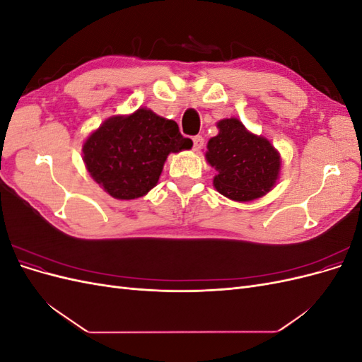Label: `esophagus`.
Masks as SVG:
<instances>
[{
  "instance_id": "1",
  "label": "esophagus",
  "mask_w": 362,
  "mask_h": 362,
  "mask_svg": "<svg viewBox=\"0 0 362 362\" xmlns=\"http://www.w3.org/2000/svg\"><path fill=\"white\" fill-rule=\"evenodd\" d=\"M204 146V137L202 136H194L193 137V149L199 151Z\"/></svg>"
}]
</instances>
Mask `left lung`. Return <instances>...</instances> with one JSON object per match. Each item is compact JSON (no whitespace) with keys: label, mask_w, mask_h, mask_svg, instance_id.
Wrapping results in <instances>:
<instances>
[{"label":"left lung","mask_w":362,"mask_h":362,"mask_svg":"<svg viewBox=\"0 0 362 362\" xmlns=\"http://www.w3.org/2000/svg\"><path fill=\"white\" fill-rule=\"evenodd\" d=\"M218 134L208 140L206 160L216 168L214 187L226 198L247 202L272 190L281 158L264 137L249 133L238 119L217 124Z\"/></svg>","instance_id":"8db88e82"}]
</instances>
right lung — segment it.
<instances>
[{
	"mask_svg": "<svg viewBox=\"0 0 362 362\" xmlns=\"http://www.w3.org/2000/svg\"><path fill=\"white\" fill-rule=\"evenodd\" d=\"M193 141L177 122L146 108L115 116L89 136L83 146L92 178L116 199H136L156 187L170 152L190 149Z\"/></svg>",
	"mask_w": 362,
	"mask_h": 362,
	"instance_id": "add662e5",
	"label": "right lung"
}]
</instances>
